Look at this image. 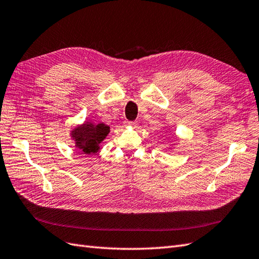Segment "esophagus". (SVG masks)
<instances>
[{
    "label": "esophagus",
    "instance_id": "34e87169",
    "mask_svg": "<svg viewBox=\"0 0 259 259\" xmlns=\"http://www.w3.org/2000/svg\"><path fill=\"white\" fill-rule=\"evenodd\" d=\"M125 125L126 126H131V127H135V126L137 125L136 122H125Z\"/></svg>",
    "mask_w": 259,
    "mask_h": 259
}]
</instances>
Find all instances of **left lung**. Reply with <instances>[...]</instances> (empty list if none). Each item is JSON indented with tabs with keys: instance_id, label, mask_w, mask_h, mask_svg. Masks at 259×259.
<instances>
[{
	"instance_id": "1",
	"label": "left lung",
	"mask_w": 259,
	"mask_h": 259,
	"mask_svg": "<svg viewBox=\"0 0 259 259\" xmlns=\"http://www.w3.org/2000/svg\"><path fill=\"white\" fill-rule=\"evenodd\" d=\"M169 149H173V145H170V146H169Z\"/></svg>"
}]
</instances>
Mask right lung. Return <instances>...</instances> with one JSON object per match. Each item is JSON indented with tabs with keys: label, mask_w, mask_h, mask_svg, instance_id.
Listing matches in <instances>:
<instances>
[{
	"label": "right lung",
	"mask_w": 259,
	"mask_h": 259,
	"mask_svg": "<svg viewBox=\"0 0 259 259\" xmlns=\"http://www.w3.org/2000/svg\"><path fill=\"white\" fill-rule=\"evenodd\" d=\"M110 133V126L104 123H94L85 120L83 124L75 125L71 131V137L75 147L82 154H95L101 149L102 142Z\"/></svg>",
	"instance_id": "add662e5"
}]
</instances>
